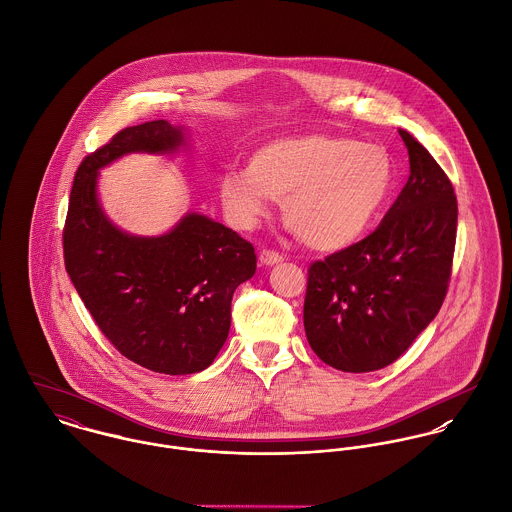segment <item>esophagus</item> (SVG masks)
Masks as SVG:
<instances>
[{
	"label": "esophagus",
	"mask_w": 512,
	"mask_h": 512,
	"mask_svg": "<svg viewBox=\"0 0 512 512\" xmlns=\"http://www.w3.org/2000/svg\"><path fill=\"white\" fill-rule=\"evenodd\" d=\"M259 261H261L263 265H277V263L283 261V255H281L279 251H275V249H263V251L259 253Z\"/></svg>",
	"instance_id": "34e87169"
}]
</instances>
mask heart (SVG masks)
<instances>
[{
	"mask_svg": "<svg viewBox=\"0 0 512 512\" xmlns=\"http://www.w3.org/2000/svg\"><path fill=\"white\" fill-rule=\"evenodd\" d=\"M397 182L391 153L332 133L271 139L247 159L245 171L220 176V198L229 220L253 229L281 200L284 222L308 247L340 251L357 243Z\"/></svg>",
	"mask_w": 512,
	"mask_h": 512,
	"instance_id": "obj_1",
	"label": "heart"
}]
</instances>
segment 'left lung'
<instances>
[{"label":"left lung","instance_id":"obj_1","mask_svg":"<svg viewBox=\"0 0 512 512\" xmlns=\"http://www.w3.org/2000/svg\"><path fill=\"white\" fill-rule=\"evenodd\" d=\"M410 176L365 239L308 267L304 330L334 369L395 363L436 318L454 263L457 200L448 174L404 129Z\"/></svg>","mask_w":512,"mask_h":512}]
</instances>
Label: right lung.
Here are the masks:
<instances>
[{"mask_svg": "<svg viewBox=\"0 0 512 512\" xmlns=\"http://www.w3.org/2000/svg\"><path fill=\"white\" fill-rule=\"evenodd\" d=\"M180 143L182 131L165 119L117 131L80 163L62 229L66 273L102 334L133 363L165 375L212 365L228 340L233 292L257 269L253 245L206 216L188 214L161 237H133L104 216L102 167Z\"/></svg>", "mask_w": 512, "mask_h": 512, "instance_id": "1", "label": "right lung"}]
</instances>
